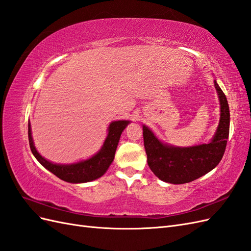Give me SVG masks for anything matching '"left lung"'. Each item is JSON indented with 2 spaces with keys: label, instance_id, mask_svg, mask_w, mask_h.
I'll use <instances>...</instances> for the list:
<instances>
[{
  "label": "left lung",
  "instance_id": "left-lung-1",
  "mask_svg": "<svg viewBox=\"0 0 251 251\" xmlns=\"http://www.w3.org/2000/svg\"><path fill=\"white\" fill-rule=\"evenodd\" d=\"M221 105V118L210 143L192 148H174L159 141L147 126H143L144 149L148 164L156 176L173 184L192 182L207 174L221 161L229 135V107L227 98L215 80Z\"/></svg>",
  "mask_w": 251,
  "mask_h": 251
}]
</instances>
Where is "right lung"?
<instances>
[{
	"label": "right lung",
	"mask_w": 251,
	"mask_h": 251,
	"mask_svg": "<svg viewBox=\"0 0 251 251\" xmlns=\"http://www.w3.org/2000/svg\"><path fill=\"white\" fill-rule=\"evenodd\" d=\"M128 125V121L120 120L114 121L109 126V135L105 139L103 147L98 153L92 158L88 159L86 161L78 162L76 164L71 165H60L53 164L46 159L43 158L33 146V140L31 137V128L30 124H28V138L30 149L32 154L37 159L45 169L54 174L56 177L64 181L70 182V183H82V182H89L101 177L107 172L110 164L112 163L115 151L117 149V144L120 138V135Z\"/></svg>",
	"instance_id": "add662e5"
}]
</instances>
